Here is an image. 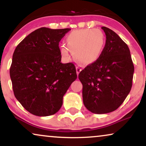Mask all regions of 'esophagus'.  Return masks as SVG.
<instances>
[{"instance_id":"obj_1","label":"esophagus","mask_w":146,"mask_h":146,"mask_svg":"<svg viewBox=\"0 0 146 146\" xmlns=\"http://www.w3.org/2000/svg\"><path fill=\"white\" fill-rule=\"evenodd\" d=\"M76 69L77 74H79V73L80 72L81 70H82V68L80 66H76Z\"/></svg>"}]
</instances>
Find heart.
Here are the masks:
<instances>
[{"label": "heart", "mask_w": 146, "mask_h": 146, "mask_svg": "<svg viewBox=\"0 0 146 146\" xmlns=\"http://www.w3.org/2000/svg\"><path fill=\"white\" fill-rule=\"evenodd\" d=\"M67 46L62 44L60 52L64 58L70 59V50L79 63L90 64L98 60L106 45L104 34L100 30L84 29L74 31L66 38Z\"/></svg>", "instance_id": "obj_1"}]
</instances>
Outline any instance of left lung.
Segmentation results:
<instances>
[{
  "label": "left lung",
  "instance_id": "obj_1",
  "mask_svg": "<svg viewBox=\"0 0 146 146\" xmlns=\"http://www.w3.org/2000/svg\"><path fill=\"white\" fill-rule=\"evenodd\" d=\"M102 29L106 36L103 53L98 60L80 72L83 102L94 113H106L121 105L132 86L134 66L127 45L115 32Z\"/></svg>",
  "mask_w": 146,
  "mask_h": 146
}]
</instances>
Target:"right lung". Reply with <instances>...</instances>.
I'll return each mask as SVG.
<instances>
[{
    "label": "right lung",
    "mask_w": 146,
    "mask_h": 146,
    "mask_svg": "<svg viewBox=\"0 0 146 146\" xmlns=\"http://www.w3.org/2000/svg\"><path fill=\"white\" fill-rule=\"evenodd\" d=\"M70 29L42 27L20 42L13 53L10 76L16 98L32 114L53 115L77 78L73 63L62 64L59 42Z\"/></svg>",
    "instance_id": "add662e5"
}]
</instances>
